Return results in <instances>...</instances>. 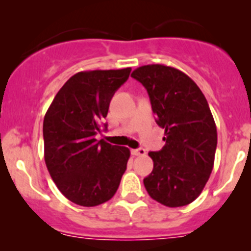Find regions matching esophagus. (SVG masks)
I'll list each match as a JSON object with an SVG mask.
<instances>
[{"label":"esophagus","mask_w":251,"mask_h":251,"mask_svg":"<svg viewBox=\"0 0 251 251\" xmlns=\"http://www.w3.org/2000/svg\"><path fill=\"white\" fill-rule=\"evenodd\" d=\"M132 154L133 155H137V157H142V155H146V149H143V148L133 149Z\"/></svg>","instance_id":"34e87169"}]
</instances>
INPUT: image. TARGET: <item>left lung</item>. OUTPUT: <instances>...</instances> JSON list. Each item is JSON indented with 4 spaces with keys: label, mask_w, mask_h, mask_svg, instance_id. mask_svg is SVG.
Listing matches in <instances>:
<instances>
[{
    "label": "left lung",
    "mask_w": 251,
    "mask_h": 251,
    "mask_svg": "<svg viewBox=\"0 0 251 251\" xmlns=\"http://www.w3.org/2000/svg\"><path fill=\"white\" fill-rule=\"evenodd\" d=\"M146 87L165 146L149 151L153 171L144 178L151 199L169 208L194 201L214 167L217 126L203 92L176 68L147 64L132 72Z\"/></svg>",
    "instance_id": "left-lung-1"
}]
</instances>
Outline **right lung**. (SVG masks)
<instances>
[{"label": "right lung", "instance_id": "right-lung-1", "mask_svg": "<svg viewBox=\"0 0 251 251\" xmlns=\"http://www.w3.org/2000/svg\"><path fill=\"white\" fill-rule=\"evenodd\" d=\"M132 68L78 72L63 84L43 119L45 162L59 192L82 206L116 194L130 151L97 141L109 102Z\"/></svg>", "mask_w": 251, "mask_h": 251}]
</instances>
